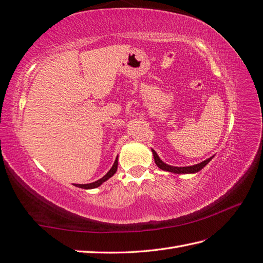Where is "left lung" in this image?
I'll use <instances>...</instances> for the list:
<instances>
[{"instance_id":"obj_1","label":"left lung","mask_w":263,"mask_h":263,"mask_svg":"<svg viewBox=\"0 0 263 263\" xmlns=\"http://www.w3.org/2000/svg\"><path fill=\"white\" fill-rule=\"evenodd\" d=\"M152 153H153V156H154V161H155L156 165L163 170V171H167V172H172V173H176V174H194V173H197L199 172L200 170L203 167H205L209 164V162L212 159L214 156L210 157L208 159H205V161L200 162L198 164H195V165H190V166H172V165H168V164L164 163L159 156L157 155V153L152 149Z\"/></svg>"}]
</instances>
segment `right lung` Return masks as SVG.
<instances>
[{
  "mask_svg": "<svg viewBox=\"0 0 263 263\" xmlns=\"http://www.w3.org/2000/svg\"><path fill=\"white\" fill-rule=\"evenodd\" d=\"M117 166H118V156L116 157L115 162H114V164H112V166L110 167L109 171H108L101 179L97 180V181H95V182L85 183V184H77V183H74V186H75V187H79V188H82V189H93V188H98L99 186H101V184L104 183L105 181H107L108 179L114 176V174H115L116 171H117Z\"/></svg>",
  "mask_w": 263,
  "mask_h": 263,
  "instance_id": "add662e5",
  "label": "right lung"
}]
</instances>
